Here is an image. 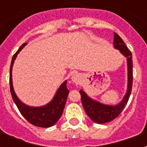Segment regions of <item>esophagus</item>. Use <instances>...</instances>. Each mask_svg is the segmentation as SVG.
Masks as SVG:
<instances>
[{"instance_id": "obj_1", "label": "esophagus", "mask_w": 147, "mask_h": 147, "mask_svg": "<svg viewBox=\"0 0 147 147\" xmlns=\"http://www.w3.org/2000/svg\"><path fill=\"white\" fill-rule=\"evenodd\" d=\"M80 74H73L72 76H71V81L73 82L76 86H78L80 83Z\"/></svg>"}]
</instances>
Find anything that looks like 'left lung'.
I'll list each match as a JSON object with an SVG mask.
<instances>
[{
  "label": "left lung",
  "mask_w": 147,
  "mask_h": 147,
  "mask_svg": "<svg viewBox=\"0 0 147 147\" xmlns=\"http://www.w3.org/2000/svg\"><path fill=\"white\" fill-rule=\"evenodd\" d=\"M113 47L118 49L120 53L124 56L127 59V87L125 95L123 99L117 105H106L102 102H98L94 99L91 98L87 95L85 91L80 90L81 101L83 109H85L86 113L91 120L97 123H108L111 120L117 118L120 113L123 111L125 105L127 103L129 97L131 93L132 88V56L131 53L123 42L122 38L117 33H114Z\"/></svg>",
  "instance_id": "obj_1"
}]
</instances>
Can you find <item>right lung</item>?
Wrapping results in <instances>:
<instances>
[{
  "mask_svg": "<svg viewBox=\"0 0 147 147\" xmlns=\"http://www.w3.org/2000/svg\"><path fill=\"white\" fill-rule=\"evenodd\" d=\"M26 45L27 43H24L21 45L11 59V66H10V76H9L11 97L20 113L28 122H30L34 126L40 127H49L54 125L57 122V120L60 119V117L63 113V110L69 93V90L67 88V80H65L59 86L57 90L56 91L54 97L46 105L42 106H30L21 102L20 99L16 94L13 88L11 71H12V67L16 58L17 57V55Z\"/></svg>",
  "mask_w": 147,
  "mask_h": 147,
  "instance_id": "right-lung-1",
  "label": "right lung"
}]
</instances>
